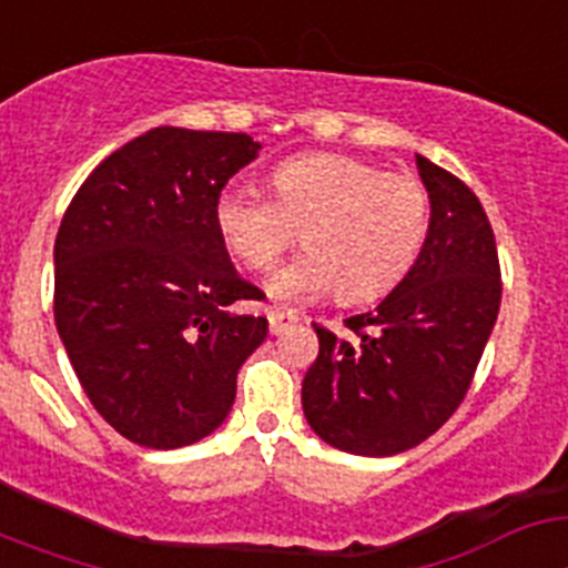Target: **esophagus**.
<instances>
[{
  "label": "esophagus",
  "mask_w": 568,
  "mask_h": 568,
  "mask_svg": "<svg viewBox=\"0 0 568 568\" xmlns=\"http://www.w3.org/2000/svg\"><path fill=\"white\" fill-rule=\"evenodd\" d=\"M267 318H270V333L273 335L284 333V329H290L293 324H298V313L287 307H273L267 313Z\"/></svg>",
  "instance_id": "esophagus-1"
}]
</instances>
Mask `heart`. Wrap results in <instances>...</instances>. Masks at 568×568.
<instances>
[{
	"instance_id": "b5f03b06",
	"label": "heart",
	"mask_w": 568,
	"mask_h": 568,
	"mask_svg": "<svg viewBox=\"0 0 568 568\" xmlns=\"http://www.w3.org/2000/svg\"><path fill=\"white\" fill-rule=\"evenodd\" d=\"M275 202L247 182H227L213 202L224 247L247 267H267L301 239L307 253L278 267L270 290L315 298L338 290L366 304L395 290L429 233V193L418 175L389 173L346 153L293 155L273 170Z\"/></svg>"
}]
</instances>
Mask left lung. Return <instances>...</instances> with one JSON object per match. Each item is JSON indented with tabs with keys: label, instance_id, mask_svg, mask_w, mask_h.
Masks as SVG:
<instances>
[{
	"label": "left lung",
	"instance_id": "left-lung-1",
	"mask_svg": "<svg viewBox=\"0 0 568 568\" xmlns=\"http://www.w3.org/2000/svg\"><path fill=\"white\" fill-rule=\"evenodd\" d=\"M429 193V233L413 270L349 333L315 324L304 375L307 424L335 449L398 455L438 433L464 400L500 310L495 233L458 175L415 155Z\"/></svg>",
	"mask_w": 568,
	"mask_h": 568
}]
</instances>
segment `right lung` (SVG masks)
<instances>
[{
  "label": "right lung",
  "instance_id": "1",
  "mask_svg": "<svg viewBox=\"0 0 568 568\" xmlns=\"http://www.w3.org/2000/svg\"><path fill=\"white\" fill-rule=\"evenodd\" d=\"M247 133L153 128L110 153L59 224L53 318L90 404L148 449L222 426L264 315L213 224L215 193L258 155Z\"/></svg>",
  "mask_w": 568,
  "mask_h": 568
}]
</instances>
